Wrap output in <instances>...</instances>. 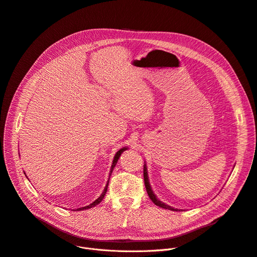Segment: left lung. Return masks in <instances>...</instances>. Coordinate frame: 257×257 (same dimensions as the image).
<instances>
[{"label": "left lung", "instance_id": "left-lung-1", "mask_svg": "<svg viewBox=\"0 0 257 257\" xmlns=\"http://www.w3.org/2000/svg\"><path fill=\"white\" fill-rule=\"evenodd\" d=\"M143 178H144V185H145L146 191H148V194H149L150 198L152 199V201H153L156 205L161 206V207H163V208L171 209V210H178V209H175V208H173V207H171V206L165 204L164 202H161V201L156 197V195L154 194V192H153V190H152V188H151L150 182H149V178H148V172H146V167H145V166H144V168H143Z\"/></svg>", "mask_w": 257, "mask_h": 257}]
</instances>
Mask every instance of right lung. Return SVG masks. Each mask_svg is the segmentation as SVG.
Returning a JSON list of instances; mask_svg holds the SVG:
<instances>
[{
    "mask_svg": "<svg viewBox=\"0 0 257 257\" xmlns=\"http://www.w3.org/2000/svg\"><path fill=\"white\" fill-rule=\"evenodd\" d=\"M127 150V148H123V149H121L119 152H117V154H116V156H115V158H114V161H113V165H112V170H111V172H113V169H114V167L116 166V164H117V162H118V160H119V158H120V156H121V154L124 152V151H126ZM107 185H108V181H107V183H106V185H105V187H104V190H103V192L101 193V195L96 199V200H94L92 203H90L89 205H87V206H84V207H80V208H78L77 210H82V209H88V208H91V207H93V206H95L96 204H98L102 199H103V197H104V195H105V192H106V190H107Z\"/></svg>",
    "mask_w": 257,
    "mask_h": 257,
    "instance_id": "right-lung-1",
    "label": "right lung"
}]
</instances>
